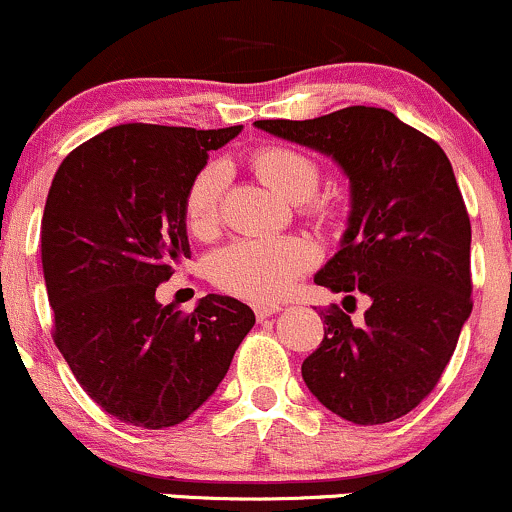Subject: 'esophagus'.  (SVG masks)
Segmentation results:
<instances>
[{
    "label": "esophagus",
    "instance_id": "obj_1",
    "mask_svg": "<svg viewBox=\"0 0 512 512\" xmlns=\"http://www.w3.org/2000/svg\"><path fill=\"white\" fill-rule=\"evenodd\" d=\"M255 315H257V320H267V317H272V315H276L279 313V305H255Z\"/></svg>",
    "mask_w": 512,
    "mask_h": 512
}]
</instances>
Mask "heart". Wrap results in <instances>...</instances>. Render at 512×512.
Wrapping results in <instances>:
<instances>
[{
    "mask_svg": "<svg viewBox=\"0 0 512 512\" xmlns=\"http://www.w3.org/2000/svg\"><path fill=\"white\" fill-rule=\"evenodd\" d=\"M250 166L260 178L291 202L308 199V214L317 221L334 223L339 207L330 199L310 202L320 187L322 170L315 158L291 146L269 144L252 151ZM228 185V170L221 163H209L187 185L182 197V216L192 236L211 240L219 236L221 202ZM315 262L313 245L298 236L281 238H240L226 245L209 260V276L221 291L245 301H276L286 296L301 274Z\"/></svg>",
    "mask_w": 512,
    "mask_h": 512,
    "instance_id": "1",
    "label": "heart"
}]
</instances>
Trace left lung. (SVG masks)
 <instances>
[{"instance_id":"obj_1","label":"left lung","mask_w":512,"mask_h":512,"mask_svg":"<svg viewBox=\"0 0 512 512\" xmlns=\"http://www.w3.org/2000/svg\"><path fill=\"white\" fill-rule=\"evenodd\" d=\"M255 127L332 156L351 182L342 250L315 284L361 291L370 308L361 325L339 305L320 313L325 337L303 361L305 385L358 426L409 414L438 385L472 313V226L448 156L390 110L366 105Z\"/></svg>"}]
</instances>
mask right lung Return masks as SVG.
I'll use <instances>...</instances> for the list:
<instances>
[{"instance_id": "add662e5", "label": "right lung", "mask_w": 512, "mask_h": 512, "mask_svg": "<svg viewBox=\"0 0 512 512\" xmlns=\"http://www.w3.org/2000/svg\"><path fill=\"white\" fill-rule=\"evenodd\" d=\"M238 132L117 125L52 178L40 226L52 339L86 395L125 424L158 431L195 414L255 325L231 296L209 293L195 313L156 301L190 257L187 185Z\"/></svg>"}]
</instances>
